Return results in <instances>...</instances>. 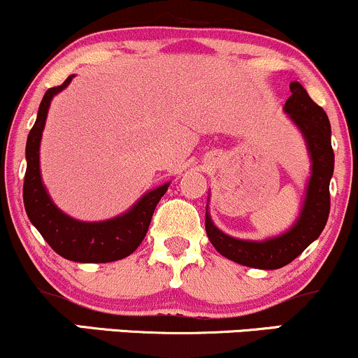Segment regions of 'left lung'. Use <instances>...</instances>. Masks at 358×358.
I'll return each instance as SVG.
<instances>
[{
	"label": "left lung",
	"instance_id": "8db88e82",
	"mask_svg": "<svg viewBox=\"0 0 358 358\" xmlns=\"http://www.w3.org/2000/svg\"><path fill=\"white\" fill-rule=\"evenodd\" d=\"M289 89L291 96L285 104V113L289 114L291 121L303 133L311 158V176L298 220L289 231L273 239L242 241L219 231L208 212L205 215V231L213 248L224 257L249 268L279 269L289 264L318 239L330 213V180L335 166L330 121L299 82H291Z\"/></svg>",
	"mask_w": 358,
	"mask_h": 358
}]
</instances>
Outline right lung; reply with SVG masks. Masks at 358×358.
Segmentation results:
<instances>
[{
	"mask_svg": "<svg viewBox=\"0 0 358 358\" xmlns=\"http://www.w3.org/2000/svg\"><path fill=\"white\" fill-rule=\"evenodd\" d=\"M69 76L62 85L48 89L38 108V116L27 139V173L23 183V202L28 219L48 245L62 257L76 262H113L129 256L145 239L151 217L168 185L145 193L122 215L102 222H82L69 217L52 202L40 175V141L47 113L55 94L71 84Z\"/></svg>",
	"mask_w": 358,
	"mask_h": 358,
	"instance_id": "add662e5",
	"label": "right lung"
}]
</instances>
